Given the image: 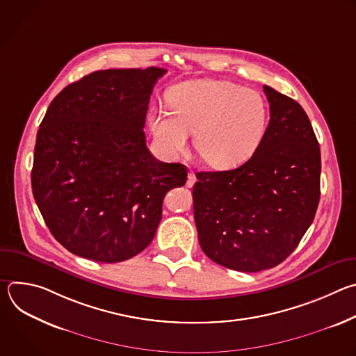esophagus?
Listing matches in <instances>:
<instances>
[{
  "label": "esophagus",
  "instance_id": "1",
  "mask_svg": "<svg viewBox=\"0 0 356 356\" xmlns=\"http://www.w3.org/2000/svg\"><path fill=\"white\" fill-rule=\"evenodd\" d=\"M195 180H197V179H195L194 173H193V172H190V173L187 175V183H186V184H187V187H193V186H194V183H195Z\"/></svg>",
  "mask_w": 356,
  "mask_h": 356
}]
</instances>
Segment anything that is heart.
Masks as SVG:
<instances>
[{"instance_id":"1","label":"heart","mask_w":356,"mask_h":356,"mask_svg":"<svg viewBox=\"0 0 356 356\" xmlns=\"http://www.w3.org/2000/svg\"><path fill=\"white\" fill-rule=\"evenodd\" d=\"M169 101L172 108L149 111L150 129L169 156L183 152L194 132L202 159L216 169H232L255 155L268 131L265 97L232 81L188 80L169 92Z\"/></svg>"}]
</instances>
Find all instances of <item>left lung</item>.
Segmentation results:
<instances>
[{
	"label": "left lung",
	"mask_w": 356,
	"mask_h": 356,
	"mask_svg": "<svg viewBox=\"0 0 356 356\" xmlns=\"http://www.w3.org/2000/svg\"><path fill=\"white\" fill-rule=\"evenodd\" d=\"M264 91L270 120L255 155L232 170L197 173L193 187L202 252L248 273L282 264L312 225L320 201V145L306 111L269 86Z\"/></svg>",
	"instance_id": "1"
}]
</instances>
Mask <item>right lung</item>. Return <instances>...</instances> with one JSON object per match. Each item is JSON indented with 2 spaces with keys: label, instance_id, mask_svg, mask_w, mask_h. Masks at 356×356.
Returning a JSON list of instances; mask_svg holds the SVG:
<instances>
[{
  "label": "right lung",
  "instance_id": "obj_1",
  "mask_svg": "<svg viewBox=\"0 0 356 356\" xmlns=\"http://www.w3.org/2000/svg\"><path fill=\"white\" fill-rule=\"evenodd\" d=\"M161 67L94 72L50 103L36 135L32 193L55 239L94 262L138 255L154 239L186 166L152 156L143 132Z\"/></svg>",
  "mask_w": 356,
  "mask_h": 356
}]
</instances>
